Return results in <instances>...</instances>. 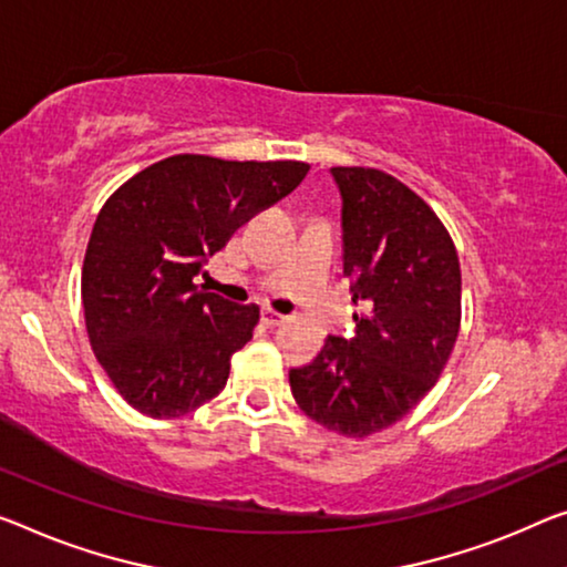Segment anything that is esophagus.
Wrapping results in <instances>:
<instances>
[{
	"label": "esophagus",
	"instance_id": "obj_1",
	"mask_svg": "<svg viewBox=\"0 0 567 567\" xmlns=\"http://www.w3.org/2000/svg\"><path fill=\"white\" fill-rule=\"evenodd\" d=\"M260 319H264L266 327H281L284 321H286L284 313H278L274 309H264V313H260Z\"/></svg>",
	"mask_w": 567,
	"mask_h": 567
}]
</instances>
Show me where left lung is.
<instances>
[{"mask_svg":"<svg viewBox=\"0 0 567 567\" xmlns=\"http://www.w3.org/2000/svg\"><path fill=\"white\" fill-rule=\"evenodd\" d=\"M342 197V260L354 337H327L289 372L311 421L364 439L411 413L435 385L461 324V268L449 230L390 174L332 167Z\"/></svg>","mask_w":567,"mask_h":567,"instance_id":"left-lung-1","label":"left lung"}]
</instances>
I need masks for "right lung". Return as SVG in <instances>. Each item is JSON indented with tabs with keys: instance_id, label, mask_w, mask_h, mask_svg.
<instances>
[{
	"instance_id": "obj_1",
	"label": "right lung",
	"mask_w": 567,
	"mask_h": 567,
	"mask_svg": "<svg viewBox=\"0 0 567 567\" xmlns=\"http://www.w3.org/2000/svg\"><path fill=\"white\" fill-rule=\"evenodd\" d=\"M303 162L174 154L134 174L95 217L83 260L85 329L101 368L138 413L179 417L225 388L256 303L195 286L207 258L293 193Z\"/></svg>"
}]
</instances>
